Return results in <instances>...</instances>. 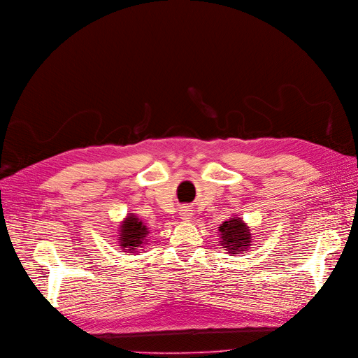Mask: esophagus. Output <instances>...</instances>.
Instances as JSON below:
<instances>
[{
  "label": "esophagus",
  "mask_w": 358,
  "mask_h": 358,
  "mask_svg": "<svg viewBox=\"0 0 358 358\" xmlns=\"http://www.w3.org/2000/svg\"><path fill=\"white\" fill-rule=\"evenodd\" d=\"M181 218L184 220V221H190V218H192V210L189 209V208H184V209H181Z\"/></svg>",
  "instance_id": "1"
}]
</instances>
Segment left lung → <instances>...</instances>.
I'll list each match as a JSON object with an SVG mask.
<instances>
[{
    "label": "left lung",
    "mask_w": 358,
    "mask_h": 358,
    "mask_svg": "<svg viewBox=\"0 0 358 358\" xmlns=\"http://www.w3.org/2000/svg\"><path fill=\"white\" fill-rule=\"evenodd\" d=\"M221 233V246L229 250V254H241L250 246V231L242 218L233 217L224 221L218 227Z\"/></svg>",
    "instance_id": "obj_1"
}]
</instances>
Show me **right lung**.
Instances as JSON below:
<instances>
[{
  "mask_svg": "<svg viewBox=\"0 0 358 358\" xmlns=\"http://www.w3.org/2000/svg\"><path fill=\"white\" fill-rule=\"evenodd\" d=\"M148 234V226H144L143 221L138 220L134 214H129L122 221L121 229H119V246L127 250H134L144 243Z\"/></svg>",
  "mask_w": 358,
  "mask_h": 358,
  "instance_id": "right-lung-1",
  "label": "right lung"
}]
</instances>
